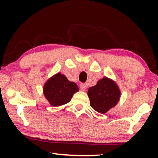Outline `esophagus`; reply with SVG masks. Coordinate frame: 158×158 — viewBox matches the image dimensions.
I'll return each mask as SVG.
<instances>
[{
    "mask_svg": "<svg viewBox=\"0 0 158 158\" xmlns=\"http://www.w3.org/2000/svg\"><path fill=\"white\" fill-rule=\"evenodd\" d=\"M80 89H81L82 91H85V89H86V86H85V84H80Z\"/></svg>",
    "mask_w": 158,
    "mask_h": 158,
    "instance_id": "34e87169",
    "label": "esophagus"
}]
</instances>
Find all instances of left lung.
Returning <instances> with one entry per match:
<instances>
[{"instance_id": "obj_1", "label": "left lung", "mask_w": 158, "mask_h": 158, "mask_svg": "<svg viewBox=\"0 0 158 158\" xmlns=\"http://www.w3.org/2000/svg\"><path fill=\"white\" fill-rule=\"evenodd\" d=\"M90 105L96 111L105 114L116 105L121 92L116 83L106 77L98 81L88 90Z\"/></svg>"}]
</instances>
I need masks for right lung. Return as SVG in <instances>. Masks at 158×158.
Segmentation results:
<instances>
[{
  "label": "right lung",
  "mask_w": 158,
  "mask_h": 158,
  "mask_svg": "<svg viewBox=\"0 0 158 158\" xmlns=\"http://www.w3.org/2000/svg\"><path fill=\"white\" fill-rule=\"evenodd\" d=\"M79 90L75 83L69 81L66 77L58 73L45 84L44 95L53 106H58L69 102L74 93Z\"/></svg>",
  "instance_id": "1"
}]
</instances>
